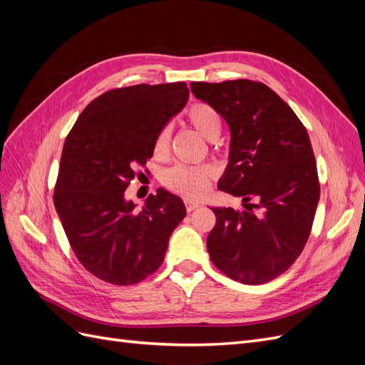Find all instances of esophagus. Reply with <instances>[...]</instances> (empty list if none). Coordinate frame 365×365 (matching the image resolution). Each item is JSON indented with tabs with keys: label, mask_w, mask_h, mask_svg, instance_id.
Returning a JSON list of instances; mask_svg holds the SVG:
<instances>
[{
	"label": "esophagus",
	"mask_w": 365,
	"mask_h": 365,
	"mask_svg": "<svg viewBox=\"0 0 365 365\" xmlns=\"http://www.w3.org/2000/svg\"><path fill=\"white\" fill-rule=\"evenodd\" d=\"M197 207H200V204H197V202L185 201V210H187V212H193V210H196Z\"/></svg>",
	"instance_id": "1"
}]
</instances>
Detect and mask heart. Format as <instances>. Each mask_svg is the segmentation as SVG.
<instances>
[{"instance_id":"heart-1","label":"heart","mask_w":365,"mask_h":365,"mask_svg":"<svg viewBox=\"0 0 365 365\" xmlns=\"http://www.w3.org/2000/svg\"><path fill=\"white\" fill-rule=\"evenodd\" d=\"M187 121L208 140L215 141L222 130V118L217 109L205 102L193 103L185 113ZM172 138V126L165 125L158 132L153 145L157 157H164L169 152ZM215 178V170L210 165H185L176 164L163 173V184L169 190L184 196L185 200H201L208 192V187Z\"/></svg>"}]
</instances>
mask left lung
I'll return each mask as SVG.
<instances>
[{"mask_svg": "<svg viewBox=\"0 0 365 365\" xmlns=\"http://www.w3.org/2000/svg\"><path fill=\"white\" fill-rule=\"evenodd\" d=\"M196 98L228 123L230 161L217 189L242 196L245 210L212 208L210 259L230 279L262 284L288 271L312 230L319 182L311 140L280 96L260 82H192ZM257 199V205H250Z\"/></svg>", "mask_w": 365, "mask_h": 365, "instance_id": "8db88e82", "label": "left lung"}]
</instances>
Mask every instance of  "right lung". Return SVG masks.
<instances>
[{"label": "right lung", "instance_id": "right-lung-1", "mask_svg": "<svg viewBox=\"0 0 365 365\" xmlns=\"http://www.w3.org/2000/svg\"><path fill=\"white\" fill-rule=\"evenodd\" d=\"M187 101L184 82L117 88L94 98L67 135L53 201L77 260L97 279L135 284L163 263L182 200L158 189L137 212L125 190Z\"/></svg>", "mask_w": 365, "mask_h": 365}]
</instances>
